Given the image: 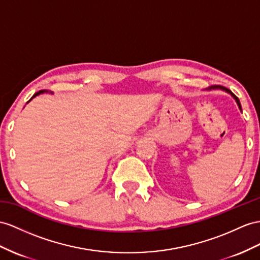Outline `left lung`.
Returning a JSON list of instances; mask_svg holds the SVG:
<instances>
[{"label": "left lung", "mask_w": 260, "mask_h": 260, "mask_svg": "<svg viewBox=\"0 0 260 260\" xmlns=\"http://www.w3.org/2000/svg\"><path fill=\"white\" fill-rule=\"evenodd\" d=\"M205 90H206V91H211V90H222V91H225L226 93H229V94H231V95L233 96V99L235 100L236 103H237V105H238V109L241 110V112H242V106H241V103H239V100H238V98H237L235 94H233L232 91H230L229 89H226V88H224V86H221V85H213V86H210V88L205 89Z\"/></svg>", "instance_id": "left-lung-1"}]
</instances>
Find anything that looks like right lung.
<instances>
[{"instance_id": "add662e5", "label": "right lung", "mask_w": 260, "mask_h": 260, "mask_svg": "<svg viewBox=\"0 0 260 260\" xmlns=\"http://www.w3.org/2000/svg\"><path fill=\"white\" fill-rule=\"evenodd\" d=\"M43 93H48V91H47V90H41V91H38V92H36V93H35V94H34V95H32V96L30 98V100H29V101H28V102H30V101H31V100H32V99H34V98H36L37 95H39V94H43ZM28 102H27V103H28Z\"/></svg>"}]
</instances>
